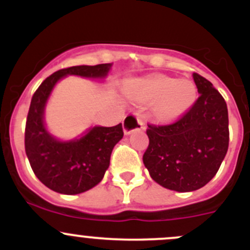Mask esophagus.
I'll return each instance as SVG.
<instances>
[{"label":"esophagus","instance_id":"34e87169","mask_svg":"<svg viewBox=\"0 0 250 250\" xmlns=\"http://www.w3.org/2000/svg\"><path fill=\"white\" fill-rule=\"evenodd\" d=\"M141 129H144V121L140 116L135 115V113L128 115L123 121V132L125 135H129L135 130Z\"/></svg>","mask_w":250,"mask_h":250}]
</instances>
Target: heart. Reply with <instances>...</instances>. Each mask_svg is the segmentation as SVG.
I'll return each mask as SVG.
<instances>
[{
  "label": "heart",
  "mask_w": 250,
  "mask_h": 250,
  "mask_svg": "<svg viewBox=\"0 0 250 250\" xmlns=\"http://www.w3.org/2000/svg\"><path fill=\"white\" fill-rule=\"evenodd\" d=\"M133 95L143 104H155L153 113L163 122L173 121L188 112L197 99V88L190 80L156 76L135 81Z\"/></svg>",
  "instance_id": "1"
}]
</instances>
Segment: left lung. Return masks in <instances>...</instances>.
<instances>
[{"mask_svg":"<svg viewBox=\"0 0 250 250\" xmlns=\"http://www.w3.org/2000/svg\"><path fill=\"white\" fill-rule=\"evenodd\" d=\"M200 98L175 123L151 125L143 156L153 181L178 192L203 188L214 178L229 147L228 106L220 93L198 74L192 75Z\"/></svg>","mask_w":250,"mask_h":250,"instance_id":"8db88e82","label":"left lung"}]
</instances>
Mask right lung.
<instances>
[{"label":"right lung","instance_id":"add662e5","mask_svg":"<svg viewBox=\"0 0 250 250\" xmlns=\"http://www.w3.org/2000/svg\"><path fill=\"white\" fill-rule=\"evenodd\" d=\"M112 64L77 65L47 77L35 92L25 128V151L35 175L43 185L62 195H77L97 186L110 166L113 147L123 138L122 123L115 127L92 125L74 139L62 140L44 122L47 103L57 83L66 76L105 80Z\"/></svg>","mask_w":250,"mask_h":250}]
</instances>
